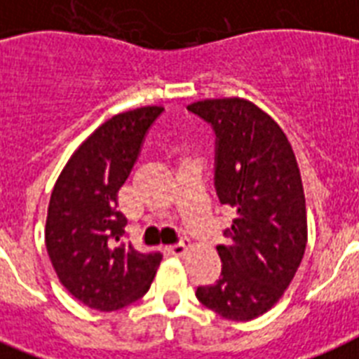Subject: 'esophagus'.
Masks as SVG:
<instances>
[{
    "mask_svg": "<svg viewBox=\"0 0 359 359\" xmlns=\"http://www.w3.org/2000/svg\"><path fill=\"white\" fill-rule=\"evenodd\" d=\"M187 250H189L187 242H180V244L170 245V248H168V253L174 255V257H183V255L187 253Z\"/></svg>",
    "mask_w": 359,
    "mask_h": 359,
    "instance_id": "obj_1",
    "label": "esophagus"
}]
</instances>
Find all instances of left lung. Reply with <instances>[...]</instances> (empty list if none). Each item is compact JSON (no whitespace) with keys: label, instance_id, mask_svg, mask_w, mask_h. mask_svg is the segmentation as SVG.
I'll return each mask as SVG.
<instances>
[{"label":"left lung","instance_id":"1","mask_svg":"<svg viewBox=\"0 0 359 359\" xmlns=\"http://www.w3.org/2000/svg\"><path fill=\"white\" fill-rule=\"evenodd\" d=\"M187 108L216 133L215 187L235 211L218 245L222 275L200 286L203 306L231 321H251L277 304L306 250V201L286 133L266 111L240 97L205 99Z\"/></svg>","mask_w":359,"mask_h":359}]
</instances>
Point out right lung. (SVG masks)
<instances>
[{
	"mask_svg": "<svg viewBox=\"0 0 359 359\" xmlns=\"http://www.w3.org/2000/svg\"><path fill=\"white\" fill-rule=\"evenodd\" d=\"M161 111V106H143L100 124L73 152L51 192L47 253L64 288L93 310L135 303L161 262L159 253H139L121 240L126 218L117 211V192Z\"/></svg>",
	"mask_w": 359,
	"mask_h": 359,
	"instance_id": "obj_1",
	"label": "right lung"
}]
</instances>
